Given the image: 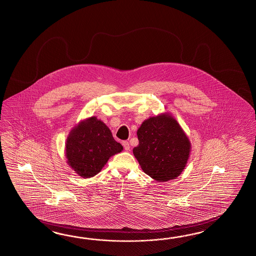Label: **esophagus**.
Returning <instances> with one entry per match:
<instances>
[{
    "label": "esophagus",
    "instance_id": "obj_1",
    "mask_svg": "<svg viewBox=\"0 0 256 256\" xmlns=\"http://www.w3.org/2000/svg\"><path fill=\"white\" fill-rule=\"evenodd\" d=\"M123 146H124V149L126 150H130V144H128V142H123Z\"/></svg>",
    "mask_w": 256,
    "mask_h": 256
}]
</instances>
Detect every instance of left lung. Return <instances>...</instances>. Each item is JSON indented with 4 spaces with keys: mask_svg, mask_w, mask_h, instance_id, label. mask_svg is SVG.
I'll return each mask as SVG.
<instances>
[{
    "mask_svg": "<svg viewBox=\"0 0 256 256\" xmlns=\"http://www.w3.org/2000/svg\"><path fill=\"white\" fill-rule=\"evenodd\" d=\"M138 145L133 149L145 174L160 182L176 178L187 166L190 138L168 112L144 120L138 128Z\"/></svg>",
    "mask_w": 256,
    "mask_h": 256,
    "instance_id": "left-lung-1",
    "label": "left lung"
}]
</instances>
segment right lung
Listing matches in <instances>:
<instances>
[{"label": "right lung", "mask_w": 256, "mask_h": 256, "mask_svg": "<svg viewBox=\"0 0 256 256\" xmlns=\"http://www.w3.org/2000/svg\"><path fill=\"white\" fill-rule=\"evenodd\" d=\"M123 150L107 126L96 116L80 120L70 130L66 142L69 166L83 178L98 174L109 158Z\"/></svg>", "instance_id": "1"}]
</instances>
